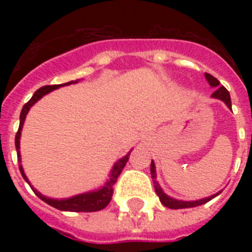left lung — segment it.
Wrapping results in <instances>:
<instances>
[{"label":"left lung","instance_id":"1","mask_svg":"<svg viewBox=\"0 0 252 252\" xmlns=\"http://www.w3.org/2000/svg\"><path fill=\"white\" fill-rule=\"evenodd\" d=\"M205 78H207L208 84L211 85L212 87H215L216 91L212 94V96L216 99H220V100H222L225 104H226L229 108H231V99H230V94H229V91L225 89L223 86L220 85V81L217 78L209 74V73H205ZM150 174H152V179H153V184H154V189H156V193L158 195L159 200H161V203L165 205V207L170 208V209H183V208H193V207H199L201 204L208 203L209 200H212L213 197H216L219 193H215V195L209 196V197H205V199H200V200H195V201H183V200H176L172 199L170 196H167L165 192L162 191V188L159 187V184L156 180L157 178V174H156V165H154V162L152 161V165H150Z\"/></svg>","mask_w":252,"mask_h":252}]
</instances>
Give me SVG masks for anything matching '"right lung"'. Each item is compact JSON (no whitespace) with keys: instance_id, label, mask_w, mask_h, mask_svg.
Segmentation results:
<instances>
[{"instance_id":"1","label":"right lung","mask_w":252,"mask_h":252,"mask_svg":"<svg viewBox=\"0 0 252 252\" xmlns=\"http://www.w3.org/2000/svg\"><path fill=\"white\" fill-rule=\"evenodd\" d=\"M78 81H70V82H66V84H61V85H48V86H43L40 87L39 90H36L33 93L32 98L30 99L29 102L26 103L23 108H22L21 112V118H19V128H18V132L15 134V148H17V156H18V161L21 162V152H19V140H21V132L22 128H23V123H25L26 115L30 111V108L35 104V103L39 100L40 98H43L45 94H48L52 90H56L61 86H68V85L77 84ZM129 154H126V157L120 158L116 163L114 165L112 170H111L110 174V179L107 180L106 184L103 186L102 188H99L96 191H91L86 192V193H80V195L72 196V197H68V199H51V197H47V196L41 195L40 192L35 189V188L30 184L27 176H26L25 171H23V167L22 165H19V171H21L23 179L30 184V187L32 188V191L35 192V195L41 199L44 203L49 204L51 207L56 208V209H60V211L65 212H96V211H102L104 208L110 204L111 199H112V193H114V184L116 183L120 172L123 171V168L126 166V163L129 159Z\"/></svg>"}]
</instances>
